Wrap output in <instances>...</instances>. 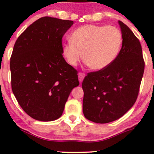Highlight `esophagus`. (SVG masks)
I'll return each mask as SVG.
<instances>
[{
    "instance_id": "obj_1",
    "label": "esophagus",
    "mask_w": 154,
    "mask_h": 154,
    "mask_svg": "<svg viewBox=\"0 0 154 154\" xmlns=\"http://www.w3.org/2000/svg\"><path fill=\"white\" fill-rule=\"evenodd\" d=\"M85 74L84 73V72H79L78 74V78H79V82H82L83 79L85 78Z\"/></svg>"
}]
</instances>
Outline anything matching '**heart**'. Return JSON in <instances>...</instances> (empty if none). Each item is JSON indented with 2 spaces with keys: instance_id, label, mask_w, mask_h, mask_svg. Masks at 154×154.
I'll return each instance as SVG.
<instances>
[{
  "instance_id": "b5f03b06",
  "label": "heart",
  "mask_w": 154,
  "mask_h": 154,
  "mask_svg": "<svg viewBox=\"0 0 154 154\" xmlns=\"http://www.w3.org/2000/svg\"><path fill=\"white\" fill-rule=\"evenodd\" d=\"M71 42L63 45L62 52L67 63L77 66L82 58L93 70H100L116 59L122 43V35L114 26L88 24L72 32Z\"/></svg>"
}]
</instances>
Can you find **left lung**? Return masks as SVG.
Wrapping results in <instances>:
<instances>
[{
	"instance_id": "8db88e82",
	"label": "left lung",
	"mask_w": 154,
	"mask_h": 154,
	"mask_svg": "<svg viewBox=\"0 0 154 154\" xmlns=\"http://www.w3.org/2000/svg\"><path fill=\"white\" fill-rule=\"evenodd\" d=\"M122 46L109 66L88 73L82 83V110L86 119L105 124L122 117L137 100L145 62L138 38L119 21Z\"/></svg>"
}]
</instances>
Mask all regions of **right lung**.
<instances>
[{
  "label": "right lung",
  "instance_id": "obj_1",
  "mask_svg": "<svg viewBox=\"0 0 154 154\" xmlns=\"http://www.w3.org/2000/svg\"><path fill=\"white\" fill-rule=\"evenodd\" d=\"M73 23L42 17L19 35L14 46L12 91L24 112L38 121L59 119L72 90L79 85L78 72L62 55V38Z\"/></svg>",
  "mask_w": 154,
  "mask_h": 154
}]
</instances>
